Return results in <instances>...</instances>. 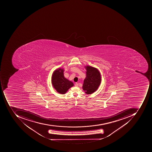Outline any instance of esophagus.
I'll return each mask as SVG.
<instances>
[{"instance_id":"34e87169","label":"esophagus","mask_w":152,"mask_h":152,"mask_svg":"<svg viewBox=\"0 0 152 152\" xmlns=\"http://www.w3.org/2000/svg\"><path fill=\"white\" fill-rule=\"evenodd\" d=\"M75 86L76 87H78V83H76L75 84Z\"/></svg>"}]
</instances>
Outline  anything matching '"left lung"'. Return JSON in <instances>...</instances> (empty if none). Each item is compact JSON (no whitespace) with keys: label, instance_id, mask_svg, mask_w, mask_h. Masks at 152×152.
Segmentation results:
<instances>
[{"label":"left lung","instance_id":"1","mask_svg":"<svg viewBox=\"0 0 152 152\" xmlns=\"http://www.w3.org/2000/svg\"><path fill=\"white\" fill-rule=\"evenodd\" d=\"M86 77L83 81V89L86 94H90L97 90L101 83V75L96 68L86 66H85Z\"/></svg>","mask_w":152,"mask_h":152}]
</instances>
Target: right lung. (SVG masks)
Wrapping results in <instances>:
<instances>
[{"label": "right lung", "mask_w": 152, "mask_h": 152, "mask_svg": "<svg viewBox=\"0 0 152 152\" xmlns=\"http://www.w3.org/2000/svg\"><path fill=\"white\" fill-rule=\"evenodd\" d=\"M64 69L58 68L54 71L52 77L53 87L58 93L61 94H64L74 86L72 82L64 77Z\"/></svg>", "instance_id": "1"}]
</instances>
